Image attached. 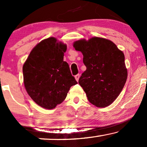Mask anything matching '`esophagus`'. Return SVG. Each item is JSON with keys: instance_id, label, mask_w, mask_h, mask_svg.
Returning <instances> with one entry per match:
<instances>
[{"instance_id": "1", "label": "esophagus", "mask_w": 147, "mask_h": 147, "mask_svg": "<svg viewBox=\"0 0 147 147\" xmlns=\"http://www.w3.org/2000/svg\"><path fill=\"white\" fill-rule=\"evenodd\" d=\"M80 76V74H77V75H76V76H75V78H76V81H77V82H78V80H79Z\"/></svg>"}]
</instances>
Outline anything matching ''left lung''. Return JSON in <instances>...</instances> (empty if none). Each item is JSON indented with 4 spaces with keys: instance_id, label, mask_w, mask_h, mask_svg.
Segmentation results:
<instances>
[{
    "instance_id": "left-lung-1",
    "label": "left lung",
    "mask_w": 147,
    "mask_h": 147,
    "mask_svg": "<svg viewBox=\"0 0 147 147\" xmlns=\"http://www.w3.org/2000/svg\"><path fill=\"white\" fill-rule=\"evenodd\" d=\"M83 54L86 70L79 79L90 103L105 108L115 100L123 89L128 76L124 55L110 40L94 37L73 44Z\"/></svg>"
}]
</instances>
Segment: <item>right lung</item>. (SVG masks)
Here are the masks:
<instances>
[{
	"mask_svg": "<svg viewBox=\"0 0 147 147\" xmlns=\"http://www.w3.org/2000/svg\"><path fill=\"white\" fill-rule=\"evenodd\" d=\"M67 45L49 37L37 44L23 64L25 90L37 105L53 109L65 99L70 88L78 84L63 61Z\"/></svg>",
	"mask_w": 147,
	"mask_h": 147,
	"instance_id": "add662e5",
	"label": "right lung"
}]
</instances>
